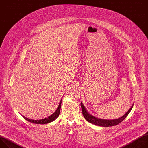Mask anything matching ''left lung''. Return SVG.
Wrapping results in <instances>:
<instances>
[{"label":"left lung","instance_id":"obj_1","mask_svg":"<svg viewBox=\"0 0 148 148\" xmlns=\"http://www.w3.org/2000/svg\"><path fill=\"white\" fill-rule=\"evenodd\" d=\"M133 104L132 106V107L130 108V109L128 110V112H126L125 114H124L122 117H121L119 119H114V120H104V119H99L97 117H94L91 115H90L87 111L86 110L83 104V103L81 102V107L82 109V112H83V114L86 119L87 121H88V122L91 123L94 125H96L97 126H100L103 127H109V126H113L117 125L121 123L122 121L127 116V115L129 114L130 112L131 111L132 107H133Z\"/></svg>","mask_w":148,"mask_h":148}]
</instances>
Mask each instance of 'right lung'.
Here are the masks:
<instances>
[{"mask_svg": "<svg viewBox=\"0 0 148 148\" xmlns=\"http://www.w3.org/2000/svg\"><path fill=\"white\" fill-rule=\"evenodd\" d=\"M61 101H62V99L60 102V104L57 107V109L56 110V111L53 113L52 115H51L50 116L45 118L44 119H41V120H32V119H28L27 117H26L23 116H22V117L28 122H31V123H35V124H47L48 123H50L51 122H53V120H55L59 116L60 113V109H61Z\"/></svg>", "mask_w": 148, "mask_h": 148, "instance_id": "obj_1", "label": "right lung"}]
</instances>
